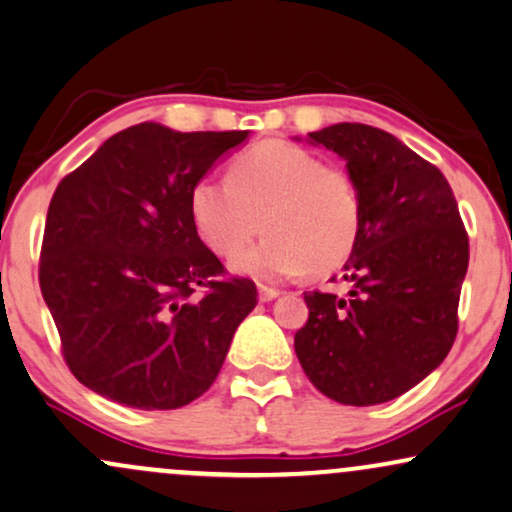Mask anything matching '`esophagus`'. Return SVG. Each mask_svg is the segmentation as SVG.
I'll return each mask as SVG.
<instances>
[{
    "label": "esophagus",
    "instance_id": "34e87169",
    "mask_svg": "<svg viewBox=\"0 0 512 512\" xmlns=\"http://www.w3.org/2000/svg\"><path fill=\"white\" fill-rule=\"evenodd\" d=\"M277 296H280V289H273V287H266V285L258 287V299H261L263 304H266V301L277 299Z\"/></svg>",
    "mask_w": 512,
    "mask_h": 512
}]
</instances>
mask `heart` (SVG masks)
Instances as JSON below:
<instances>
[{"mask_svg": "<svg viewBox=\"0 0 512 512\" xmlns=\"http://www.w3.org/2000/svg\"><path fill=\"white\" fill-rule=\"evenodd\" d=\"M189 216L216 256L236 254L263 226L269 237L230 266L256 280H285L304 270L327 275L349 261L363 199L349 170L294 144L261 142L232 161L230 180L201 178L192 187Z\"/></svg>", "mask_w": 512, "mask_h": 512, "instance_id": "b5f03b06", "label": "heart"}]
</instances>
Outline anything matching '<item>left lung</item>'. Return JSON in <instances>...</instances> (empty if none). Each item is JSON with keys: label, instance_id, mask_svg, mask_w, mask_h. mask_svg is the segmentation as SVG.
Returning <instances> with one entry per match:
<instances>
[{"label": "left lung", "instance_id": "1", "mask_svg": "<svg viewBox=\"0 0 512 512\" xmlns=\"http://www.w3.org/2000/svg\"><path fill=\"white\" fill-rule=\"evenodd\" d=\"M342 156L363 199V227L342 268L349 296L306 292L294 351L313 387L344 406L406 394L449 356L470 244L437 166L361 123L308 132Z\"/></svg>", "mask_w": 512, "mask_h": 512}]
</instances>
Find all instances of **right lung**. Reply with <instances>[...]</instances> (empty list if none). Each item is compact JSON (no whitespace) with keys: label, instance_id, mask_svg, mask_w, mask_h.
Here are the masks:
<instances>
[{"label":"right lung","instance_id":"right-lung-1","mask_svg":"<svg viewBox=\"0 0 512 512\" xmlns=\"http://www.w3.org/2000/svg\"><path fill=\"white\" fill-rule=\"evenodd\" d=\"M246 135L132 125L56 187L40 289L68 368L104 399L173 410L216 382L256 285L218 280L225 268L194 230L189 194Z\"/></svg>","mask_w":512,"mask_h":512}]
</instances>
